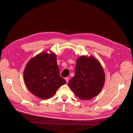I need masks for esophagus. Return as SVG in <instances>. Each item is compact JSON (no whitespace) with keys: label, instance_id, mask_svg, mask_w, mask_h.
<instances>
[{"label":"esophagus","instance_id":"1","mask_svg":"<svg viewBox=\"0 0 133 133\" xmlns=\"http://www.w3.org/2000/svg\"><path fill=\"white\" fill-rule=\"evenodd\" d=\"M65 80H66V82H67V83H68V82H69V78L68 77H66V78H65Z\"/></svg>","mask_w":133,"mask_h":133}]
</instances>
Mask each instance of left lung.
I'll use <instances>...</instances> for the list:
<instances>
[{
  "label": "left lung",
  "instance_id": "left-lung-1",
  "mask_svg": "<svg viewBox=\"0 0 133 133\" xmlns=\"http://www.w3.org/2000/svg\"><path fill=\"white\" fill-rule=\"evenodd\" d=\"M104 81V72L98 60L92 56H81L77 60L75 76L68 84L78 98L88 100L100 93Z\"/></svg>",
  "mask_w": 133,
  "mask_h": 133
}]
</instances>
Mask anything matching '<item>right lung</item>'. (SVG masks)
<instances>
[{"label": "right lung", "mask_w": 133, "mask_h": 133, "mask_svg": "<svg viewBox=\"0 0 133 133\" xmlns=\"http://www.w3.org/2000/svg\"><path fill=\"white\" fill-rule=\"evenodd\" d=\"M24 80L31 93L42 99H48L66 83L60 75L59 68L54 53H42L27 64L24 71Z\"/></svg>", "instance_id": "obj_1"}]
</instances>
